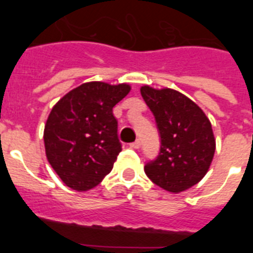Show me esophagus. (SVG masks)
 <instances>
[{"instance_id":"1","label":"esophagus","mask_w":253,"mask_h":253,"mask_svg":"<svg viewBox=\"0 0 253 253\" xmlns=\"http://www.w3.org/2000/svg\"><path fill=\"white\" fill-rule=\"evenodd\" d=\"M140 146H142V143H140L139 139H137V140H135V142L130 143V147H131V148H134V149L140 148Z\"/></svg>"}]
</instances>
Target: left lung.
Listing matches in <instances>:
<instances>
[{
    "label": "left lung",
    "mask_w": 253,
    "mask_h": 253,
    "mask_svg": "<svg viewBox=\"0 0 253 253\" xmlns=\"http://www.w3.org/2000/svg\"><path fill=\"white\" fill-rule=\"evenodd\" d=\"M140 93L153 113L161 135L158 157L144 167L153 184L172 194L190 189L207 175L215 138L204 111L172 88L142 86Z\"/></svg>",
    "instance_id": "obj_1"
}]
</instances>
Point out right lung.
<instances>
[{"instance_id": "add662e5", "label": "right lung", "mask_w": 253, "mask_h": 253, "mask_svg": "<svg viewBox=\"0 0 253 253\" xmlns=\"http://www.w3.org/2000/svg\"><path fill=\"white\" fill-rule=\"evenodd\" d=\"M128 84H82L53 106L44 128L46 160L76 191H87L113 169L122 144L113 107L128 95Z\"/></svg>"}]
</instances>
